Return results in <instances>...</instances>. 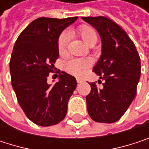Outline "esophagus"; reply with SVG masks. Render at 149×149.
<instances>
[{
  "label": "esophagus",
  "mask_w": 149,
  "mask_h": 149,
  "mask_svg": "<svg viewBox=\"0 0 149 149\" xmlns=\"http://www.w3.org/2000/svg\"><path fill=\"white\" fill-rule=\"evenodd\" d=\"M83 81H84V80H83L82 78H79V77H77V83H82Z\"/></svg>",
  "instance_id": "esophagus-1"
}]
</instances>
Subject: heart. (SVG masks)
<instances>
[{
	"instance_id": "b5f03b06",
	"label": "heart",
	"mask_w": 149,
	"mask_h": 149,
	"mask_svg": "<svg viewBox=\"0 0 149 149\" xmlns=\"http://www.w3.org/2000/svg\"><path fill=\"white\" fill-rule=\"evenodd\" d=\"M77 33L81 39L89 45H93L97 40V34L96 30L87 25H82L77 28ZM69 33L63 32L58 40V48L60 53H64L69 44ZM91 65V60L86 59H74L67 63V70L76 76H82L85 73L87 68Z\"/></svg>"
}]
</instances>
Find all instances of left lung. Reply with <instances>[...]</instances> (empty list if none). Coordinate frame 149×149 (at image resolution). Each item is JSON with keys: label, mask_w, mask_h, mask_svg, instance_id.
Masks as SVG:
<instances>
[{"label": "left lung", "mask_w": 149, "mask_h": 149, "mask_svg": "<svg viewBox=\"0 0 149 149\" xmlns=\"http://www.w3.org/2000/svg\"><path fill=\"white\" fill-rule=\"evenodd\" d=\"M82 19L100 35L102 52L92 71L104 80L102 89L89 83L87 110L93 121L112 123L123 116L135 97L141 59L133 41L116 23L104 16Z\"/></svg>", "instance_id": "1"}]
</instances>
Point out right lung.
Instances as JSON below:
<instances>
[{
  "label": "right lung",
  "instance_id": "obj_1",
  "mask_svg": "<svg viewBox=\"0 0 149 149\" xmlns=\"http://www.w3.org/2000/svg\"><path fill=\"white\" fill-rule=\"evenodd\" d=\"M77 19L38 18L15 42L9 64L12 86L26 116L37 125H55L67 113L68 101L77 87L76 78L61 72L58 81L49 84L47 77L58 58L59 35Z\"/></svg>",
  "mask_w": 149,
  "mask_h": 149
}]
</instances>
